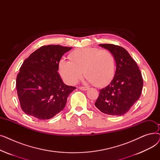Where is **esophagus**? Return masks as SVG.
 Listing matches in <instances>:
<instances>
[{"label":"esophagus","instance_id":"34e87169","mask_svg":"<svg viewBox=\"0 0 160 160\" xmlns=\"http://www.w3.org/2000/svg\"><path fill=\"white\" fill-rule=\"evenodd\" d=\"M79 89L82 91H87L89 89V88L87 87H79Z\"/></svg>","mask_w":160,"mask_h":160}]
</instances>
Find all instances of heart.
<instances>
[{"mask_svg": "<svg viewBox=\"0 0 160 160\" xmlns=\"http://www.w3.org/2000/svg\"><path fill=\"white\" fill-rule=\"evenodd\" d=\"M67 60L62 58L58 63V70L62 78L69 83L74 84L83 74L88 81L95 86H106L113 79L115 59L108 50L95 47H84L74 50Z\"/></svg>", "mask_w": 160, "mask_h": 160, "instance_id": "b5f03b06", "label": "heart"}]
</instances>
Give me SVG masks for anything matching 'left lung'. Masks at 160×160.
<instances>
[{"instance_id":"1","label":"left lung","mask_w":160,"mask_h":160,"mask_svg":"<svg viewBox=\"0 0 160 160\" xmlns=\"http://www.w3.org/2000/svg\"><path fill=\"white\" fill-rule=\"evenodd\" d=\"M113 56L116 63L111 83L100 90L95 102L98 110L110 115L125 114L139 98L143 81L136 62L124 48L112 44H100Z\"/></svg>"}]
</instances>
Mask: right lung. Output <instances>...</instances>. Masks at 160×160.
<instances>
[{
	"label": "right lung",
	"instance_id": "1",
	"mask_svg": "<svg viewBox=\"0 0 160 160\" xmlns=\"http://www.w3.org/2000/svg\"><path fill=\"white\" fill-rule=\"evenodd\" d=\"M72 47L43 46L22 64L16 89L22 111L39 120L52 118L63 110L75 87L67 86L58 72V63Z\"/></svg>",
	"mask_w": 160,
	"mask_h": 160
}]
</instances>
